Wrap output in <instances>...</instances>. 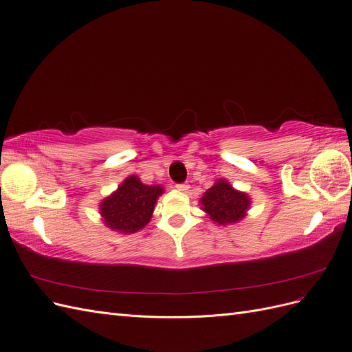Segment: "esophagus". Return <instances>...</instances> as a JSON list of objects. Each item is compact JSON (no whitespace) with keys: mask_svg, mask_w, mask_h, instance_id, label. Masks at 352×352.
I'll return each instance as SVG.
<instances>
[{"mask_svg":"<svg viewBox=\"0 0 352 352\" xmlns=\"http://www.w3.org/2000/svg\"><path fill=\"white\" fill-rule=\"evenodd\" d=\"M176 188H177V190H182V192H188L189 190V185H186V184H179V185H176Z\"/></svg>","mask_w":352,"mask_h":352,"instance_id":"obj_1","label":"esophagus"}]
</instances>
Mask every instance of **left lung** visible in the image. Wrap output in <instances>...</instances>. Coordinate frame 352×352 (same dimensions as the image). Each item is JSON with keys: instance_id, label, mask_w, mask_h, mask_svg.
Masks as SVG:
<instances>
[{"instance_id": "8db88e82", "label": "left lung", "mask_w": 352, "mask_h": 352, "mask_svg": "<svg viewBox=\"0 0 352 352\" xmlns=\"http://www.w3.org/2000/svg\"><path fill=\"white\" fill-rule=\"evenodd\" d=\"M199 202L202 211H206L210 219L220 226L238 223L247 216L251 206L250 197L236 190L225 179H219L214 185L207 189Z\"/></svg>"}]
</instances>
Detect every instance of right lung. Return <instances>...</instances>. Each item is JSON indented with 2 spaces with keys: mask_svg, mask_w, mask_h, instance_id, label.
Here are the masks:
<instances>
[{
  "mask_svg": "<svg viewBox=\"0 0 352 352\" xmlns=\"http://www.w3.org/2000/svg\"><path fill=\"white\" fill-rule=\"evenodd\" d=\"M163 192L162 185H145L135 175L126 177L117 190L101 201L104 225L120 233L141 230L151 220L155 202Z\"/></svg>",
  "mask_w": 352,
  "mask_h": 352,
  "instance_id": "1",
  "label": "right lung"
}]
</instances>
